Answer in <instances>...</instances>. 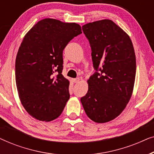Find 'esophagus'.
Segmentation results:
<instances>
[{"label":"esophagus","instance_id":"esophagus-1","mask_svg":"<svg viewBox=\"0 0 154 154\" xmlns=\"http://www.w3.org/2000/svg\"><path fill=\"white\" fill-rule=\"evenodd\" d=\"M79 81H80L79 78H76V79H72V81L73 82V83H79Z\"/></svg>","mask_w":154,"mask_h":154}]
</instances>
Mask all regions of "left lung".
I'll list each match as a JSON object with an SVG mask.
<instances>
[{
  "label": "left lung",
  "mask_w": 154,
  "mask_h": 154,
  "mask_svg": "<svg viewBox=\"0 0 154 154\" xmlns=\"http://www.w3.org/2000/svg\"><path fill=\"white\" fill-rule=\"evenodd\" d=\"M82 29L95 72L81 101L92 121L106 123L121 114L131 97L136 74L134 48L129 35L110 20L88 23Z\"/></svg>",
  "instance_id": "obj_1"
}]
</instances>
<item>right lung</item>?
<instances>
[{
    "label": "right lung",
    "mask_w": 154,
    "mask_h": 154,
    "mask_svg": "<svg viewBox=\"0 0 154 154\" xmlns=\"http://www.w3.org/2000/svg\"><path fill=\"white\" fill-rule=\"evenodd\" d=\"M81 33L79 24L47 18L23 39L15 61L17 88L23 106L35 119L52 121L64 110L70 94L62 74L63 50Z\"/></svg>",
    "instance_id": "1"
}]
</instances>
